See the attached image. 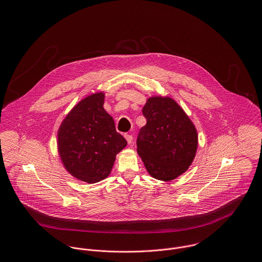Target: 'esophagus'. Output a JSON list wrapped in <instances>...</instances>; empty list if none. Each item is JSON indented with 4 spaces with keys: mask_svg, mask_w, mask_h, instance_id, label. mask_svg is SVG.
Listing matches in <instances>:
<instances>
[{
    "mask_svg": "<svg viewBox=\"0 0 262 262\" xmlns=\"http://www.w3.org/2000/svg\"><path fill=\"white\" fill-rule=\"evenodd\" d=\"M125 138H126V140H127V142H128L129 144H131V143L133 142V136H132V135H130V134H125Z\"/></svg>",
    "mask_w": 262,
    "mask_h": 262,
    "instance_id": "esophagus-1",
    "label": "esophagus"
}]
</instances>
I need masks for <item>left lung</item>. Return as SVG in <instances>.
<instances>
[{"instance_id":"obj_1","label":"left lung","mask_w":262,"mask_h":262,"mask_svg":"<svg viewBox=\"0 0 262 262\" xmlns=\"http://www.w3.org/2000/svg\"><path fill=\"white\" fill-rule=\"evenodd\" d=\"M146 118L137 138V153L156 180L169 182L186 172L198 149V132L171 98L153 96L142 109Z\"/></svg>"}]
</instances>
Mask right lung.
I'll return each instance as SVG.
<instances>
[{
	"label": "right lung",
	"mask_w": 262,
	"mask_h": 262,
	"mask_svg": "<svg viewBox=\"0 0 262 262\" xmlns=\"http://www.w3.org/2000/svg\"><path fill=\"white\" fill-rule=\"evenodd\" d=\"M104 100L105 94L99 92L79 101L57 132V149L64 168L88 184L107 179L116 155L127 145L116 131L111 115L104 109Z\"/></svg>",
	"instance_id": "1"
}]
</instances>
